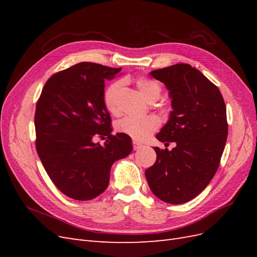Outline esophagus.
<instances>
[{
    "label": "esophagus",
    "mask_w": 257,
    "mask_h": 257,
    "mask_svg": "<svg viewBox=\"0 0 257 257\" xmlns=\"http://www.w3.org/2000/svg\"><path fill=\"white\" fill-rule=\"evenodd\" d=\"M141 148H142V144H139L136 141H133V149L134 150H138V149H141Z\"/></svg>",
    "instance_id": "esophagus-1"
}]
</instances>
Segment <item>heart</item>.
I'll list each match as a JSON object with an SVG mask.
<instances>
[{"instance_id":"obj_1","label":"heart","mask_w":257,"mask_h":257,"mask_svg":"<svg viewBox=\"0 0 257 257\" xmlns=\"http://www.w3.org/2000/svg\"><path fill=\"white\" fill-rule=\"evenodd\" d=\"M136 85L142 92V94L147 99L158 98L161 93V85L159 82L146 77H138L136 79ZM121 81H114L110 83L104 91L103 100L107 110L116 114L119 112L118 107V93L121 88ZM160 127V120L155 115H145V116H134L128 115L116 123V130L120 133H124L136 141H143L154 131Z\"/></svg>"}]
</instances>
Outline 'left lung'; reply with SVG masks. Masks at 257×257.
<instances>
[{
	"mask_svg": "<svg viewBox=\"0 0 257 257\" xmlns=\"http://www.w3.org/2000/svg\"><path fill=\"white\" fill-rule=\"evenodd\" d=\"M150 75L165 83L174 109L157 138L176 147L170 151L155 147L157 161L145 175L155 196L184 204L206 188L219 167L228 133L226 106L219 88L189 64Z\"/></svg>",
	"mask_w": 257,
	"mask_h": 257,
	"instance_id": "obj_1",
	"label": "left lung"
}]
</instances>
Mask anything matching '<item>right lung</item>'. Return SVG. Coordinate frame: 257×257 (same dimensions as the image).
<instances>
[{"label":"right lung","instance_id":"right-lung-1","mask_svg":"<svg viewBox=\"0 0 257 257\" xmlns=\"http://www.w3.org/2000/svg\"><path fill=\"white\" fill-rule=\"evenodd\" d=\"M121 69L81 62L53 74L37 100V154L53 184L73 199L90 200L102 194L113 163L132 152L128 135L111 134L103 100L105 80ZM96 136L107 137L105 146L92 143Z\"/></svg>","mask_w":257,"mask_h":257}]
</instances>
